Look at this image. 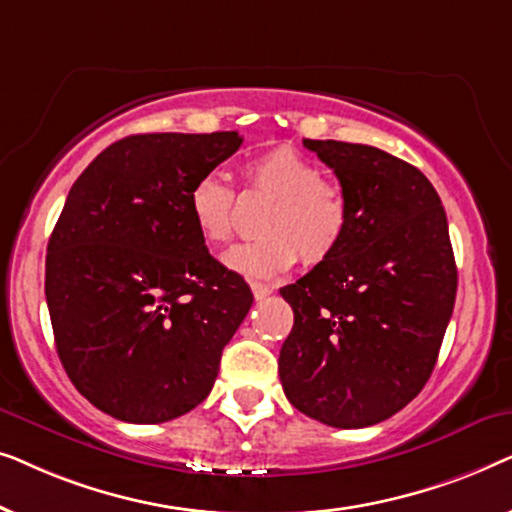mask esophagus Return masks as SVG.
Here are the masks:
<instances>
[{
	"label": "esophagus",
	"mask_w": 512,
	"mask_h": 512,
	"mask_svg": "<svg viewBox=\"0 0 512 512\" xmlns=\"http://www.w3.org/2000/svg\"><path fill=\"white\" fill-rule=\"evenodd\" d=\"M251 291H254V298L256 300H265L272 291H275V286L263 284V282H251Z\"/></svg>",
	"instance_id": "esophagus-1"
}]
</instances>
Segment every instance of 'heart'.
I'll return each instance as SVG.
<instances>
[{"label": "heart", "mask_w": 512, "mask_h": 512, "mask_svg": "<svg viewBox=\"0 0 512 512\" xmlns=\"http://www.w3.org/2000/svg\"><path fill=\"white\" fill-rule=\"evenodd\" d=\"M247 188L270 198L263 209V237L237 244L223 263L249 279H272L289 272L298 258L319 265L340 249L349 230L345 188L321 177V167L293 146H275L244 165ZM188 214L207 244H226L235 233V191L221 174L207 172L188 191Z\"/></svg>", "instance_id": "b5f03b06"}]
</instances>
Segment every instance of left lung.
Wrapping results in <instances>:
<instances>
[{"label":"left lung","mask_w":512,"mask_h":512,"mask_svg":"<svg viewBox=\"0 0 512 512\" xmlns=\"http://www.w3.org/2000/svg\"><path fill=\"white\" fill-rule=\"evenodd\" d=\"M349 198V230L328 261L279 289L293 328L279 380L293 408L363 429L424 389L457 296L447 216L415 165L366 144L303 139Z\"/></svg>","instance_id":"obj_1"}]
</instances>
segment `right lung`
I'll return each mask as SVG.
<instances>
[{
	"instance_id": "obj_1",
	"label": "right lung",
	"mask_w": 512,
	"mask_h": 512,
	"mask_svg": "<svg viewBox=\"0 0 512 512\" xmlns=\"http://www.w3.org/2000/svg\"><path fill=\"white\" fill-rule=\"evenodd\" d=\"M240 144L235 130L118 139L74 181L55 223V349L79 394L121 422H170L205 401L254 303L188 214L195 179Z\"/></svg>"
}]
</instances>
